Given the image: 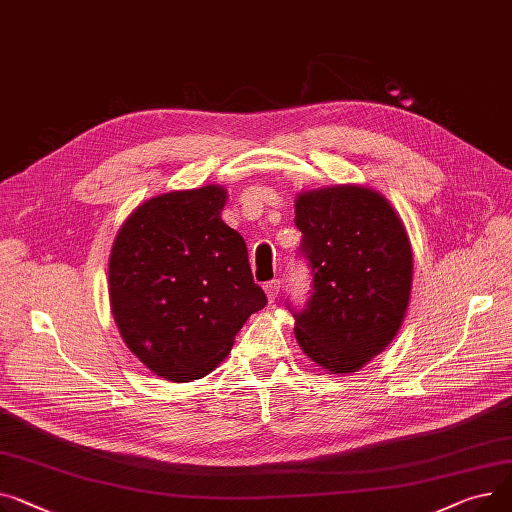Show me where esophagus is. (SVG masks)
Listing matches in <instances>:
<instances>
[{
	"label": "esophagus",
	"mask_w": 512,
	"mask_h": 512,
	"mask_svg": "<svg viewBox=\"0 0 512 512\" xmlns=\"http://www.w3.org/2000/svg\"><path fill=\"white\" fill-rule=\"evenodd\" d=\"M264 291H266V295H268V302H277V297H279V293H281V281H279V279L268 281V283L264 285Z\"/></svg>",
	"instance_id": "1"
}]
</instances>
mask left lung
<instances>
[{
	"label": "left lung",
	"mask_w": 512,
	"mask_h": 512,
	"mask_svg": "<svg viewBox=\"0 0 512 512\" xmlns=\"http://www.w3.org/2000/svg\"><path fill=\"white\" fill-rule=\"evenodd\" d=\"M295 225L312 277L306 306L287 302L297 343L328 372H357L395 339L407 312L405 227L384 196L357 186L299 194Z\"/></svg>",
	"instance_id": "8db88e82"
}]
</instances>
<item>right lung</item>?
I'll list each match as a JSON object with an SVG mask.
<instances>
[{"mask_svg": "<svg viewBox=\"0 0 512 512\" xmlns=\"http://www.w3.org/2000/svg\"><path fill=\"white\" fill-rule=\"evenodd\" d=\"M221 186L140 204L109 258L111 310L130 351L157 376L190 382L213 372L239 328L266 306L244 237L219 217Z\"/></svg>", "mask_w": 512, "mask_h": 512, "instance_id": "add662e5", "label": "right lung"}]
</instances>
